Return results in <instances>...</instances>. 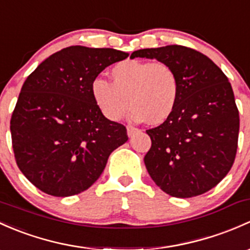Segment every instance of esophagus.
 Here are the masks:
<instances>
[{
  "instance_id": "34e87169",
  "label": "esophagus",
  "mask_w": 250,
  "mask_h": 250,
  "mask_svg": "<svg viewBox=\"0 0 250 250\" xmlns=\"http://www.w3.org/2000/svg\"><path fill=\"white\" fill-rule=\"evenodd\" d=\"M136 132H138V129H136V128H134V127H127V134H128V136H129V138H132V136L134 135V134H135Z\"/></svg>"
}]
</instances>
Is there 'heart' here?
I'll use <instances>...</instances> for the list:
<instances>
[{"mask_svg": "<svg viewBox=\"0 0 250 250\" xmlns=\"http://www.w3.org/2000/svg\"><path fill=\"white\" fill-rule=\"evenodd\" d=\"M112 83L96 78L91 83L94 104L109 121L117 122L132 106L134 122L162 125L180 98V81L167 63L127 60L110 70Z\"/></svg>", "mask_w": 250, "mask_h": 250, "instance_id": "b5f03b06", "label": "heart"}]
</instances>
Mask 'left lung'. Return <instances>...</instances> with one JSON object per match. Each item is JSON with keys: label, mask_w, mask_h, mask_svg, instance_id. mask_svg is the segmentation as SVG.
Here are the masks:
<instances>
[{"label": "left lung", "mask_w": 250, "mask_h": 250, "mask_svg": "<svg viewBox=\"0 0 250 250\" xmlns=\"http://www.w3.org/2000/svg\"><path fill=\"white\" fill-rule=\"evenodd\" d=\"M135 57L167 63L180 81L171 116L146 130L147 171L169 195H201L227 176L237 151L240 116L229 79L206 55L182 45L136 50Z\"/></svg>", "instance_id": "8db88e82"}]
</instances>
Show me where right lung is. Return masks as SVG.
I'll return each mask as SVG.
<instances>
[{
  "label": "right lung",
  "instance_id": "add662e5",
  "mask_svg": "<svg viewBox=\"0 0 250 250\" xmlns=\"http://www.w3.org/2000/svg\"><path fill=\"white\" fill-rule=\"evenodd\" d=\"M128 52L73 45L55 52L28 75L10 120L20 171L52 196L86 190L114 149L127 143L125 125L103 116L91 83Z\"/></svg>",
  "mask_w": 250,
  "mask_h": 250
}]
</instances>
